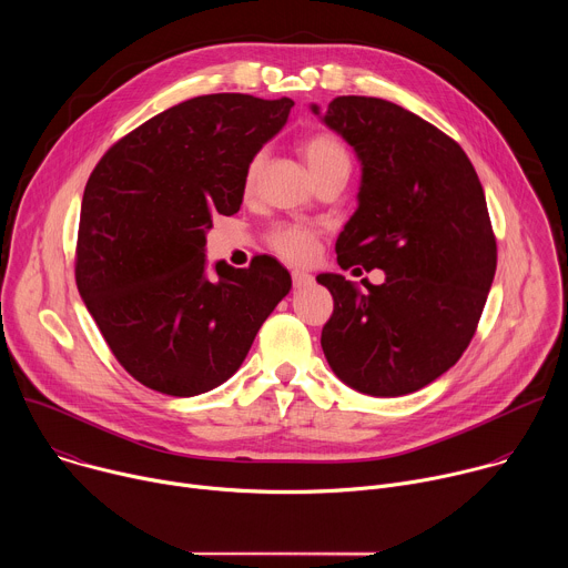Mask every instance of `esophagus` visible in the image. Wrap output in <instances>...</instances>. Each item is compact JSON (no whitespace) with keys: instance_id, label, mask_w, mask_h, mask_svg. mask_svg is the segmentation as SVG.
Wrapping results in <instances>:
<instances>
[{"instance_id":"34e87169","label":"esophagus","mask_w":568,"mask_h":568,"mask_svg":"<svg viewBox=\"0 0 568 568\" xmlns=\"http://www.w3.org/2000/svg\"><path fill=\"white\" fill-rule=\"evenodd\" d=\"M292 283H294V287H296V290H301V287L312 285V276H310L307 272H298V270H294V272H292Z\"/></svg>"}]
</instances>
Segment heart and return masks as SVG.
Instances as JSON below:
<instances>
[{
	"label": "heart",
	"instance_id": "obj_1",
	"mask_svg": "<svg viewBox=\"0 0 568 568\" xmlns=\"http://www.w3.org/2000/svg\"><path fill=\"white\" fill-rule=\"evenodd\" d=\"M301 154L314 180H321L323 175H331L337 171H351V154L344 141L333 132H314L301 143ZM263 152L254 154L247 173H245V186L254 189L263 169ZM272 250L294 263H303L314 254L316 235L307 226L301 224H281L270 233Z\"/></svg>",
	"mask_w": 568,
	"mask_h": 568
}]
</instances>
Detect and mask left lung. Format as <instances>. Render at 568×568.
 Returning a JSON list of instances; mask_svg holds the SVG:
<instances>
[{"label":"left lung","mask_w":568,"mask_h":568,"mask_svg":"<svg viewBox=\"0 0 568 568\" xmlns=\"http://www.w3.org/2000/svg\"><path fill=\"white\" fill-rule=\"evenodd\" d=\"M362 164L357 211L337 237L342 270L386 274L368 294L318 274L335 298L321 348L351 388L397 397L449 371L469 346L495 281L497 240L463 148L395 103L337 97L321 114Z\"/></svg>","instance_id":"1"}]
</instances>
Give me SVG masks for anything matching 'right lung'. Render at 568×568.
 I'll use <instances>...</instances> for the list:
<instances>
[{
    "label": "right lung",
    "instance_id": "add662e5",
    "mask_svg": "<svg viewBox=\"0 0 568 568\" xmlns=\"http://www.w3.org/2000/svg\"><path fill=\"white\" fill-rule=\"evenodd\" d=\"M294 101L209 94L119 139L92 171L75 245V285L119 364L143 386L193 397L245 362L263 321L290 292L272 256L215 263L206 231L233 215L254 154Z\"/></svg>",
    "mask_w": 568,
    "mask_h": 568
}]
</instances>
